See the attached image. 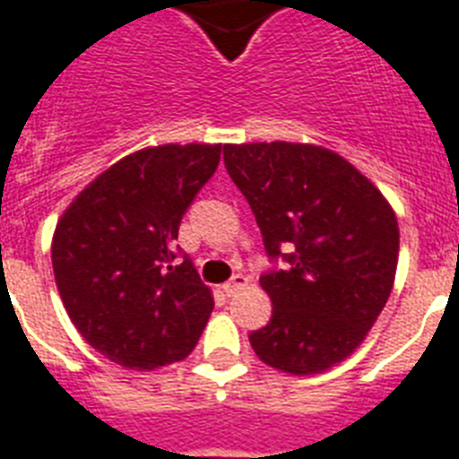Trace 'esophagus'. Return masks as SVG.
<instances>
[{"mask_svg": "<svg viewBox=\"0 0 459 459\" xmlns=\"http://www.w3.org/2000/svg\"><path fill=\"white\" fill-rule=\"evenodd\" d=\"M245 286H247V276H243V273H236V276H233L229 283H223V293L230 298V295H236L238 290H243Z\"/></svg>", "mask_w": 459, "mask_h": 459, "instance_id": "1", "label": "esophagus"}]
</instances>
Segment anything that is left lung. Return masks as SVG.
<instances>
[{
  "label": "left lung",
  "instance_id": "obj_1",
  "mask_svg": "<svg viewBox=\"0 0 459 459\" xmlns=\"http://www.w3.org/2000/svg\"><path fill=\"white\" fill-rule=\"evenodd\" d=\"M223 161L269 259L286 262L259 279L273 314L250 333L252 350L295 377L326 371L364 341L391 295L395 212L367 176L324 147L223 145Z\"/></svg>",
  "mask_w": 459,
  "mask_h": 459
}]
</instances>
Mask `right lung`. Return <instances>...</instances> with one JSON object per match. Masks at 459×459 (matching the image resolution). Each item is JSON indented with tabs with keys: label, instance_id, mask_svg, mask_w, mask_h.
<instances>
[{
	"label": "right lung",
	"instance_id": "right-lung-1",
	"mask_svg": "<svg viewBox=\"0 0 459 459\" xmlns=\"http://www.w3.org/2000/svg\"><path fill=\"white\" fill-rule=\"evenodd\" d=\"M221 145H159L109 166L56 223L52 266L85 341L126 369L186 359L214 298L176 245L195 195L214 176Z\"/></svg>",
	"mask_w": 459,
	"mask_h": 459
}]
</instances>
